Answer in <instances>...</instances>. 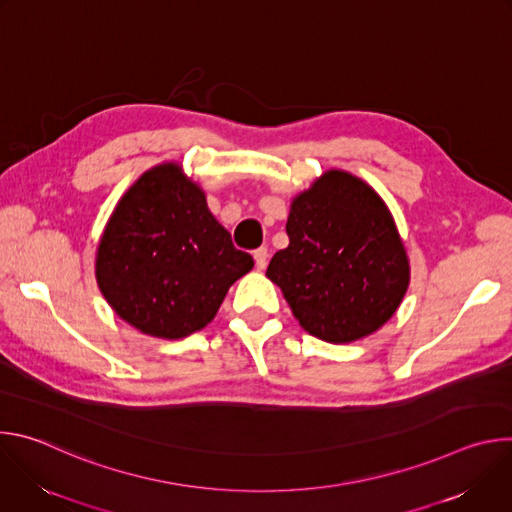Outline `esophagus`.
I'll return each instance as SVG.
<instances>
[{"label":"esophagus","mask_w":512,"mask_h":512,"mask_svg":"<svg viewBox=\"0 0 512 512\" xmlns=\"http://www.w3.org/2000/svg\"><path fill=\"white\" fill-rule=\"evenodd\" d=\"M253 259H255V267H257V269H265V267H267V259H269L267 249H265V247L257 249V251L253 253Z\"/></svg>","instance_id":"1"}]
</instances>
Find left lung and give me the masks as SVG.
Segmentation results:
<instances>
[{
	"label": "left lung",
	"instance_id": "1",
	"mask_svg": "<svg viewBox=\"0 0 512 512\" xmlns=\"http://www.w3.org/2000/svg\"><path fill=\"white\" fill-rule=\"evenodd\" d=\"M289 245L267 277L312 336L342 344L379 330L409 285V261L379 194L332 170L291 202Z\"/></svg>",
	"mask_w": 512,
	"mask_h": 512
}]
</instances>
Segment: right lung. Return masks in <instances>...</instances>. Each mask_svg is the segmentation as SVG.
Here are the masks:
<instances>
[{
  "label": "right lung",
  "mask_w": 512,
  "mask_h": 512,
  "mask_svg": "<svg viewBox=\"0 0 512 512\" xmlns=\"http://www.w3.org/2000/svg\"><path fill=\"white\" fill-rule=\"evenodd\" d=\"M253 267L176 164L145 172L119 200L97 251V283L125 322L156 338L204 328Z\"/></svg>",
  "instance_id": "right-lung-1"
}]
</instances>
